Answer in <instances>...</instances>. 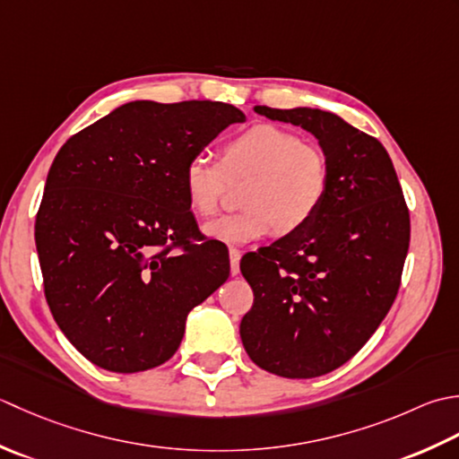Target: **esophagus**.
Returning <instances> with one entry per match:
<instances>
[{
	"mask_svg": "<svg viewBox=\"0 0 459 459\" xmlns=\"http://www.w3.org/2000/svg\"><path fill=\"white\" fill-rule=\"evenodd\" d=\"M239 259H241V251L239 249H230V271H231L233 277L239 275Z\"/></svg>",
	"mask_w": 459,
	"mask_h": 459,
	"instance_id": "esophagus-1",
	"label": "esophagus"
}]
</instances>
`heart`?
<instances>
[{"label": "heart", "instance_id": "1", "mask_svg": "<svg viewBox=\"0 0 459 459\" xmlns=\"http://www.w3.org/2000/svg\"><path fill=\"white\" fill-rule=\"evenodd\" d=\"M226 176H251L241 198L246 210L204 226L205 236L228 246H246L275 230H301L331 186L329 162L319 148L277 125H255L233 136L223 146L221 164L204 152L184 164L182 188L192 212H218Z\"/></svg>", "mask_w": 459, "mask_h": 459}]
</instances>
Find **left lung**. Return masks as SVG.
Wrapping results in <instances>:
<instances>
[{
    "label": "left lung",
    "instance_id": "obj_1",
    "mask_svg": "<svg viewBox=\"0 0 459 459\" xmlns=\"http://www.w3.org/2000/svg\"><path fill=\"white\" fill-rule=\"evenodd\" d=\"M311 133L331 186L301 230L241 259L254 289L243 349L259 368L315 378L357 354L390 311L410 243V216L388 152L334 112L254 107Z\"/></svg>",
    "mask_w": 459,
    "mask_h": 459
}]
</instances>
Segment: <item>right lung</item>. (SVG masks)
I'll return each mask as SVG.
<instances>
[{
	"label": "right lung",
	"instance_id": "1",
	"mask_svg": "<svg viewBox=\"0 0 459 459\" xmlns=\"http://www.w3.org/2000/svg\"><path fill=\"white\" fill-rule=\"evenodd\" d=\"M220 100H133L55 156L35 221L45 297L82 357L140 372L178 351L186 319L230 277V261L192 243L198 223L184 164L223 128L243 123ZM182 245V255H170Z\"/></svg>",
	"mask_w": 459,
	"mask_h": 459
}]
</instances>
